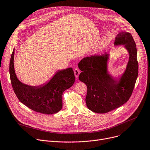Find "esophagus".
Returning <instances> with one entry per match:
<instances>
[{
  "label": "esophagus",
  "mask_w": 150,
  "mask_h": 150,
  "mask_svg": "<svg viewBox=\"0 0 150 150\" xmlns=\"http://www.w3.org/2000/svg\"><path fill=\"white\" fill-rule=\"evenodd\" d=\"M74 75L76 77H78L79 75L80 74V71L78 68H75L74 70Z\"/></svg>",
  "instance_id": "34e87169"
}]
</instances>
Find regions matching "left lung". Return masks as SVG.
I'll return each instance as SVG.
<instances>
[{
    "mask_svg": "<svg viewBox=\"0 0 150 150\" xmlns=\"http://www.w3.org/2000/svg\"><path fill=\"white\" fill-rule=\"evenodd\" d=\"M114 44L124 45L129 52V61L120 82L115 80L107 72L106 53L85 57L78 64L82 71L79 79L88 88L86 106L96 113H107L124 105L131 97L137 77V49L131 33H119Z\"/></svg>",
    "mask_w": 150,
    "mask_h": 150,
    "instance_id": "left-lung-1",
    "label": "left lung"
}]
</instances>
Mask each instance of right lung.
<instances>
[{
	"instance_id": "1",
	"label": "right lung",
	"mask_w": 150,
	"mask_h": 150,
	"mask_svg": "<svg viewBox=\"0 0 150 150\" xmlns=\"http://www.w3.org/2000/svg\"><path fill=\"white\" fill-rule=\"evenodd\" d=\"M14 49L9 62L11 82L18 99L32 110L44 114L58 112L62 108V93L75 81L72 68L58 71L44 86H30L21 83L14 67Z\"/></svg>"
}]
</instances>
